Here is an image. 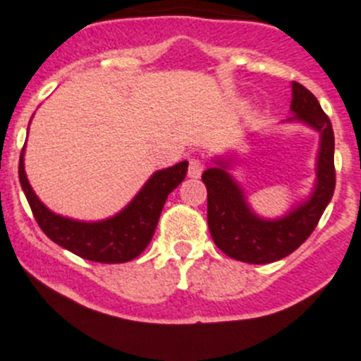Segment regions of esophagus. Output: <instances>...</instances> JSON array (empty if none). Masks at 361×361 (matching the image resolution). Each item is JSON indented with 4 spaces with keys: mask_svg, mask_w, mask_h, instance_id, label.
I'll return each instance as SVG.
<instances>
[{
    "mask_svg": "<svg viewBox=\"0 0 361 361\" xmlns=\"http://www.w3.org/2000/svg\"><path fill=\"white\" fill-rule=\"evenodd\" d=\"M203 169H204L203 160H200V158H190V160H188V176L190 178H200L201 173H203Z\"/></svg>",
    "mask_w": 361,
    "mask_h": 361,
    "instance_id": "34e87169",
    "label": "esophagus"
}]
</instances>
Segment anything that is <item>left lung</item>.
<instances>
[{
	"instance_id": "8db88e82",
	"label": "left lung",
	"mask_w": 361,
	"mask_h": 361,
	"mask_svg": "<svg viewBox=\"0 0 361 361\" xmlns=\"http://www.w3.org/2000/svg\"><path fill=\"white\" fill-rule=\"evenodd\" d=\"M288 121H301L321 133L317 181L308 201L292 208L285 217L262 219L249 208L240 185L231 178L228 164L217 160L201 180L208 190V228L215 245L233 260L271 264L294 252L312 235L335 190V135L331 121L317 97L301 83L292 82Z\"/></svg>"
}]
</instances>
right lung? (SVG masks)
Here are the masks:
<instances>
[{
  "instance_id": "1",
  "label": "right lung",
  "mask_w": 361,
  "mask_h": 361,
  "mask_svg": "<svg viewBox=\"0 0 361 361\" xmlns=\"http://www.w3.org/2000/svg\"><path fill=\"white\" fill-rule=\"evenodd\" d=\"M188 161L157 171L130 204L106 221L82 222L53 214L40 203L25 173V147L19 158V181L40 230L55 244L90 262L124 264L137 258L153 238L161 208L187 176Z\"/></svg>"
}]
</instances>
